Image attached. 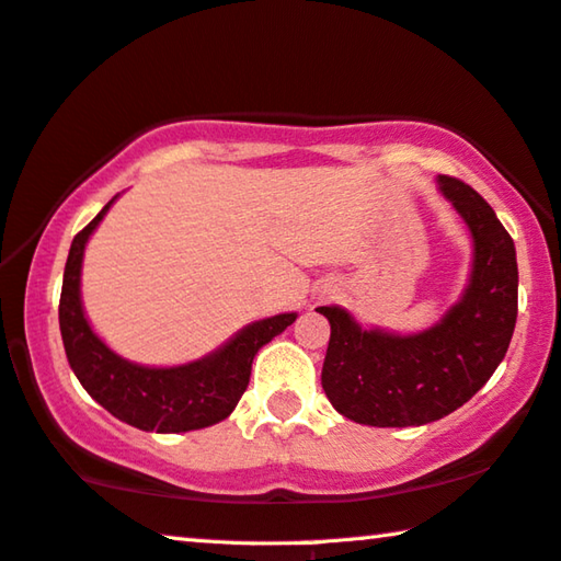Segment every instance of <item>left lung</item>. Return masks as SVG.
<instances>
[{
    "label": "left lung",
    "mask_w": 561,
    "mask_h": 561,
    "mask_svg": "<svg viewBox=\"0 0 561 561\" xmlns=\"http://www.w3.org/2000/svg\"><path fill=\"white\" fill-rule=\"evenodd\" d=\"M437 184L472 234V272L457 305L414 334L364 329L342 307L317 309L332 327L322 367L324 394L357 424L437 422L469 402L510 350L517 324V249L472 186L444 174Z\"/></svg>",
    "instance_id": "obj_1"
}]
</instances>
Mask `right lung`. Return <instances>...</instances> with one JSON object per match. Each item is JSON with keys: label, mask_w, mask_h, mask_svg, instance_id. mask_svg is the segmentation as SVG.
<instances>
[{"label": "right lung", "mask_w": 561, "mask_h": 561, "mask_svg": "<svg viewBox=\"0 0 561 561\" xmlns=\"http://www.w3.org/2000/svg\"><path fill=\"white\" fill-rule=\"evenodd\" d=\"M114 199L104 204L69 247L59 299V329L69 367L94 402L137 430L180 434L227 420L249 385L254 354L295 322L297 314H274L247 324L219 350L180 367H145L119 357L96 336L82 307L84 247Z\"/></svg>", "instance_id": "1"}]
</instances>
